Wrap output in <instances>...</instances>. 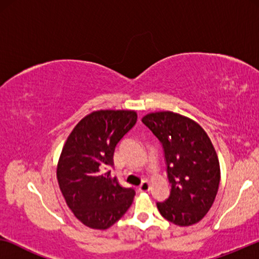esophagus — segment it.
Returning <instances> with one entry per match:
<instances>
[{
  "instance_id": "34e87169",
  "label": "esophagus",
  "mask_w": 259,
  "mask_h": 259,
  "mask_svg": "<svg viewBox=\"0 0 259 259\" xmlns=\"http://www.w3.org/2000/svg\"><path fill=\"white\" fill-rule=\"evenodd\" d=\"M138 190H139L140 192H147V191L150 190V183H148L147 180H144V182L140 184V186L138 187Z\"/></svg>"
}]
</instances>
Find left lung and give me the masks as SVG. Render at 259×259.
<instances>
[{
	"mask_svg": "<svg viewBox=\"0 0 259 259\" xmlns=\"http://www.w3.org/2000/svg\"><path fill=\"white\" fill-rule=\"evenodd\" d=\"M141 121L164 148L169 196L158 201L160 214L179 226L201 221L217 196L221 167L206 132L196 121L173 112H155Z\"/></svg>",
	"mask_w": 259,
	"mask_h": 259,
	"instance_id": "1",
	"label": "left lung"
}]
</instances>
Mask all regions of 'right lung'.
<instances>
[{
    "instance_id": "add662e5",
    "label": "right lung",
    "mask_w": 259,
    "mask_h": 259,
    "mask_svg": "<svg viewBox=\"0 0 259 259\" xmlns=\"http://www.w3.org/2000/svg\"><path fill=\"white\" fill-rule=\"evenodd\" d=\"M134 111H97L80 120L67 138L56 169L68 207L91 229L106 230L132 205L136 191L112 177L115 146L136 125Z\"/></svg>"
}]
</instances>
